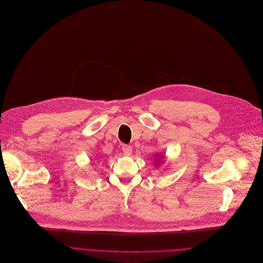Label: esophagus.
<instances>
[{
  "mask_svg": "<svg viewBox=\"0 0 263 263\" xmlns=\"http://www.w3.org/2000/svg\"><path fill=\"white\" fill-rule=\"evenodd\" d=\"M122 150H123L124 154L127 155V156L131 155V153H132V148H131L130 145H123L122 146Z\"/></svg>",
  "mask_w": 263,
  "mask_h": 263,
  "instance_id": "esophagus-1",
  "label": "esophagus"
}]
</instances>
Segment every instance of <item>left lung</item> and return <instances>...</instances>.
I'll return each mask as SVG.
<instances>
[{"label":"left lung","mask_w":263,"mask_h":263,"mask_svg":"<svg viewBox=\"0 0 263 263\" xmlns=\"http://www.w3.org/2000/svg\"><path fill=\"white\" fill-rule=\"evenodd\" d=\"M163 157H164V156H163ZM157 160H159V159H157Z\"/></svg>","instance_id":"8db88e82"}]
</instances>
